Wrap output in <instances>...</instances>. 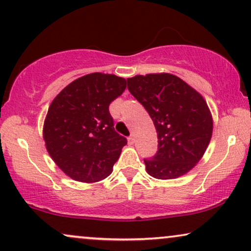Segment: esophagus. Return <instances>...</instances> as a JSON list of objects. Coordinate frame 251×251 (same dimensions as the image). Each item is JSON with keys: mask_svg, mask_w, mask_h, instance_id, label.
<instances>
[{"mask_svg": "<svg viewBox=\"0 0 251 251\" xmlns=\"http://www.w3.org/2000/svg\"><path fill=\"white\" fill-rule=\"evenodd\" d=\"M133 142H135V137H133V136L131 135V136H129L128 137V143L130 145H132L133 144Z\"/></svg>", "mask_w": 251, "mask_h": 251, "instance_id": "esophagus-1", "label": "esophagus"}]
</instances>
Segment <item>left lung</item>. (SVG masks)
<instances>
[{"instance_id":"left-lung-1","label":"left lung","mask_w":251,"mask_h":251,"mask_svg":"<svg viewBox=\"0 0 251 251\" xmlns=\"http://www.w3.org/2000/svg\"><path fill=\"white\" fill-rule=\"evenodd\" d=\"M128 90L148 110L158 133V151L144 159L146 172L172 180L191 171L206 151L213 120L201 94L172 74L128 78Z\"/></svg>"}]
</instances>
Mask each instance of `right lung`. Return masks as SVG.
<instances>
[{"instance_id": "right-lung-1", "label": "right lung", "mask_w": 251, "mask_h": 251, "mask_svg": "<svg viewBox=\"0 0 251 251\" xmlns=\"http://www.w3.org/2000/svg\"><path fill=\"white\" fill-rule=\"evenodd\" d=\"M126 87L125 78L93 73L71 82L51 101L45 144L58 168L75 181L93 183L113 172L126 139L114 130L108 108Z\"/></svg>"}]
</instances>
